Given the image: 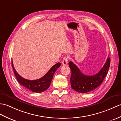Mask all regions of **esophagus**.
Listing matches in <instances>:
<instances>
[{"instance_id": "34e87169", "label": "esophagus", "mask_w": 121, "mask_h": 121, "mask_svg": "<svg viewBox=\"0 0 121 121\" xmlns=\"http://www.w3.org/2000/svg\"><path fill=\"white\" fill-rule=\"evenodd\" d=\"M67 62H68V57H64L62 61V63L63 65H65L67 64Z\"/></svg>"}]
</instances>
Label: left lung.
Segmentation results:
<instances>
[{
  "mask_svg": "<svg viewBox=\"0 0 121 121\" xmlns=\"http://www.w3.org/2000/svg\"><path fill=\"white\" fill-rule=\"evenodd\" d=\"M110 64V58L108 57L103 68L96 74L87 76L81 72L79 68L72 61L69 64L72 72L70 78L72 88L80 93H86L99 86L108 73Z\"/></svg>",
  "mask_w": 121,
  "mask_h": 121,
  "instance_id": "obj_1",
  "label": "left lung"
}]
</instances>
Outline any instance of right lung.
<instances>
[{"mask_svg": "<svg viewBox=\"0 0 121 121\" xmlns=\"http://www.w3.org/2000/svg\"><path fill=\"white\" fill-rule=\"evenodd\" d=\"M60 65L61 63L58 62L53 66L43 77L39 79L30 80L22 78L17 73L13 66L12 60V67L18 82L24 88L28 89L29 90L33 92L36 93L44 92L49 88L56 71Z\"/></svg>", "mask_w": 121, "mask_h": 121, "instance_id": "obj_1", "label": "right lung"}]
</instances>
